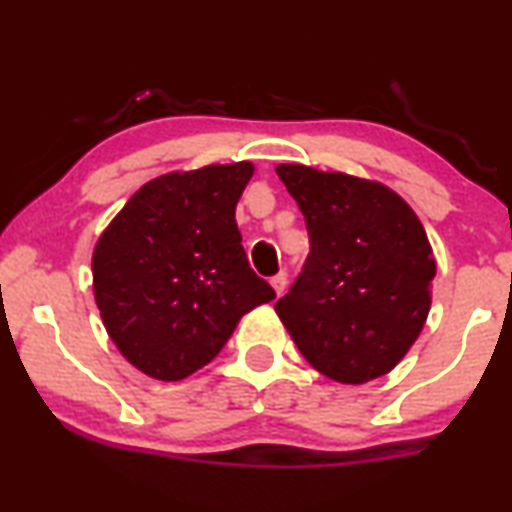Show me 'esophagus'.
<instances>
[{"instance_id":"1","label":"esophagus","mask_w":512,"mask_h":512,"mask_svg":"<svg viewBox=\"0 0 512 512\" xmlns=\"http://www.w3.org/2000/svg\"><path fill=\"white\" fill-rule=\"evenodd\" d=\"M272 286H274L276 295H283V291H286V286H288V274L279 272L276 276H272Z\"/></svg>"}]
</instances>
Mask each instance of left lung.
<instances>
[{
    "instance_id": "1",
    "label": "left lung",
    "mask_w": 512,
    "mask_h": 512,
    "mask_svg": "<svg viewBox=\"0 0 512 512\" xmlns=\"http://www.w3.org/2000/svg\"><path fill=\"white\" fill-rule=\"evenodd\" d=\"M310 233L303 272L276 315L305 360L341 384L389 374L432 307L436 260L422 221L384 183L279 164Z\"/></svg>"
}]
</instances>
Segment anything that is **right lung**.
<instances>
[{
	"instance_id": "obj_1",
	"label": "right lung",
	"mask_w": 512,
	"mask_h": 512,
	"mask_svg": "<svg viewBox=\"0 0 512 512\" xmlns=\"http://www.w3.org/2000/svg\"><path fill=\"white\" fill-rule=\"evenodd\" d=\"M252 171L236 162L152 178L97 240L92 288L104 329L147 377H190L245 312L276 298L250 269L236 224Z\"/></svg>"
}]
</instances>
